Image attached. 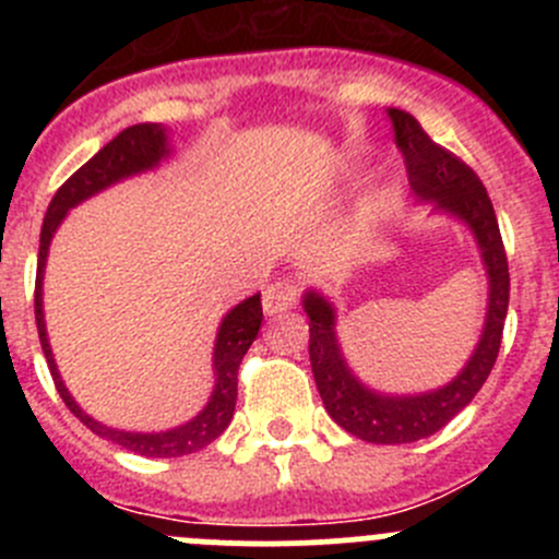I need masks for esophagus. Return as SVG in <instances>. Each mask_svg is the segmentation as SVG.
I'll list each match as a JSON object with an SVG mask.
<instances>
[{
	"label": "esophagus",
	"mask_w": 559,
	"mask_h": 559,
	"mask_svg": "<svg viewBox=\"0 0 559 559\" xmlns=\"http://www.w3.org/2000/svg\"><path fill=\"white\" fill-rule=\"evenodd\" d=\"M297 297H300V284H297L295 278L273 281V284H270L267 289H264V297H262L264 313L286 311V308L295 306Z\"/></svg>",
	"instance_id": "34e87169"
}]
</instances>
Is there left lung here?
Listing matches in <instances>:
<instances>
[{"label": "left lung", "mask_w": 559, "mask_h": 559, "mask_svg": "<svg viewBox=\"0 0 559 559\" xmlns=\"http://www.w3.org/2000/svg\"><path fill=\"white\" fill-rule=\"evenodd\" d=\"M389 118L394 123V140L403 154L414 194L421 200H432L441 211L460 216L476 235L489 275V311L484 335L471 362L462 368L452 384L436 392L414 394V397H386V394L370 392L354 379L337 348L332 306L324 297L308 292L306 313L311 319L308 321V330H311L308 354H311L313 379L326 414L343 430L368 443H414L447 427L476 397L487 376L492 373L500 341H503L506 313H509L511 278L498 216L478 175L460 156L438 145L411 112L392 107Z\"/></svg>", "instance_id": "left-lung-1"}]
</instances>
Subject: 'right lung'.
Wrapping results in <instances>:
<instances>
[{"instance_id": "1", "label": "right lung", "mask_w": 559, "mask_h": 559, "mask_svg": "<svg viewBox=\"0 0 559 559\" xmlns=\"http://www.w3.org/2000/svg\"><path fill=\"white\" fill-rule=\"evenodd\" d=\"M167 154V138L165 129L156 127V123H134L127 127L123 132H118L103 151L92 156L83 167H78L64 183L59 186V191L50 200L48 213L43 218V233H39V253H37V281H35V319H37V332L39 343H43L45 359H48L50 376H53L56 392L61 394L67 408L83 421L92 432L107 438V441L118 443V447L129 449L134 454L143 456H183L200 452L202 447L216 441L224 430L229 427L235 414V400H238V368L243 362L248 346L257 337L259 324H262V300L259 295L248 297L240 302L238 308L227 313V319L222 321V330L216 337V352H213V368H216V389L211 394V403L205 405L202 414H197L194 419L186 421V425L175 427L167 432H123L112 430V427L99 425L92 416L83 414L78 408L75 400L70 397L64 384L59 379V370L53 365V354H50L48 335H45V321H43V270H45V257H48L50 238H53L56 227L61 224V218L67 216L72 205H78L86 197L97 194L105 186L116 183V180L127 178V175L143 173L148 167H154L162 156Z\"/></svg>"}]
</instances>
